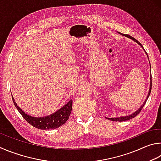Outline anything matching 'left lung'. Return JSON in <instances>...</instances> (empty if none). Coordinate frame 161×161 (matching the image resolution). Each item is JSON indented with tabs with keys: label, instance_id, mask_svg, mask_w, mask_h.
I'll return each mask as SVG.
<instances>
[{
	"label": "left lung",
	"instance_id": "8db88e82",
	"mask_svg": "<svg viewBox=\"0 0 161 161\" xmlns=\"http://www.w3.org/2000/svg\"><path fill=\"white\" fill-rule=\"evenodd\" d=\"M118 33L120 34V35H122V36H126V37H128V38H129V39H131L132 40H134V42H136L137 44H139L141 47H143V46L142 45V44H141L139 42H138L136 39H134V37H132L131 36L129 35H124V34H122V33H120L119 32H118ZM146 55H147V56H148L147 53L146 52ZM151 78H151V75L150 88H149V91H148V95H147V97H146V100L144 101V103H143V105L140 107V108H139V109H137V110H136V112H134V113H132L131 114H129V115H128V116H124V117H114V118H108V117H106L107 119H109V120H111V121H114V122H124V121H126V120H129V119H132V118H134V117H136L138 114H139V112H140L141 111H142V109H143V106L145 105V104H146V101H147V100H148V97H149V95H150L151 91V87H152V80H151Z\"/></svg>",
	"mask_w": 161,
	"mask_h": 161
}]
</instances>
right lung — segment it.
Here are the masks:
<instances>
[{
	"instance_id": "obj_1",
	"label": "right lung",
	"mask_w": 161,
	"mask_h": 161,
	"mask_svg": "<svg viewBox=\"0 0 161 161\" xmlns=\"http://www.w3.org/2000/svg\"><path fill=\"white\" fill-rule=\"evenodd\" d=\"M12 97L15 108L24 119L34 127L42 129V130H48V129H53L60 127L69 119L72 110L73 100H70L69 102H68L66 105L55 112L54 113L43 117H34L22 110L17 105L13 96Z\"/></svg>"
}]
</instances>
